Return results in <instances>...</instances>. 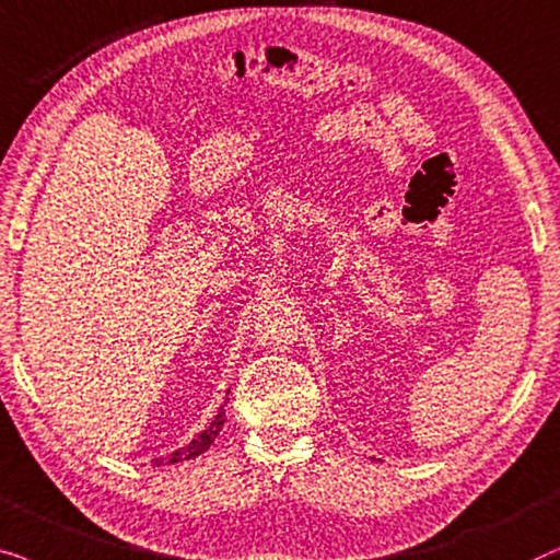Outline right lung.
<instances>
[{"instance_id": "add662e5", "label": "right lung", "mask_w": 560, "mask_h": 560, "mask_svg": "<svg viewBox=\"0 0 560 560\" xmlns=\"http://www.w3.org/2000/svg\"><path fill=\"white\" fill-rule=\"evenodd\" d=\"M228 394H230V389H228ZM225 405H228V399H225ZM225 405L220 407V412L214 415V420L207 424V428L199 432L197 438H194V441H189L186 445H182V448L178 451H174V453H168L166 458H153L151 464L153 466H163V464H184V460H191V458H197V456H202V453L210 448V445L214 443V438L220 435V430H222V422H225Z\"/></svg>"}]
</instances>
